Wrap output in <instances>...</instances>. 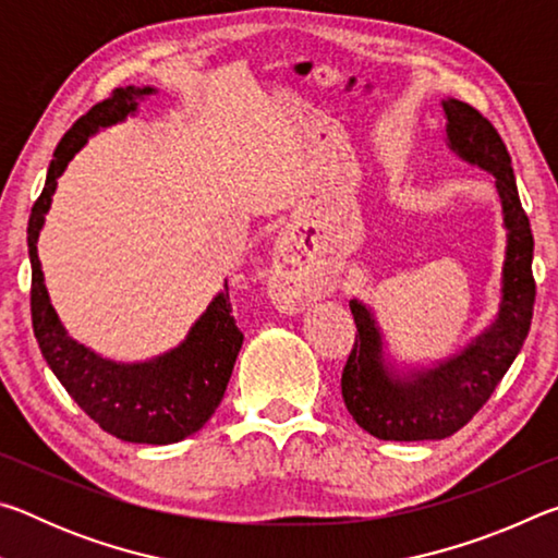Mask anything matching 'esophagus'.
Wrapping results in <instances>:
<instances>
[{
    "mask_svg": "<svg viewBox=\"0 0 558 558\" xmlns=\"http://www.w3.org/2000/svg\"><path fill=\"white\" fill-rule=\"evenodd\" d=\"M280 282H282V292L280 298L286 305H298V302L302 300V286H300V278H298V270H286L280 276Z\"/></svg>",
    "mask_w": 558,
    "mask_h": 558,
    "instance_id": "esophagus-1",
    "label": "esophagus"
}]
</instances>
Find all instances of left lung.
I'll use <instances>...</instances> for the list:
<instances>
[{
	"label": "left lung",
	"instance_id": "8db88e82",
	"mask_svg": "<svg viewBox=\"0 0 558 558\" xmlns=\"http://www.w3.org/2000/svg\"><path fill=\"white\" fill-rule=\"evenodd\" d=\"M442 108L450 147L495 174L509 231L502 302L493 327L465 352L411 379H396L384 369L381 337L372 313L362 302H349L356 337L342 372V399L359 426L379 440H440L458 433L495 393L532 327L534 235L519 202L512 159L483 112L460 100H446Z\"/></svg>",
	"mask_w": 558,
	"mask_h": 558
}]
</instances>
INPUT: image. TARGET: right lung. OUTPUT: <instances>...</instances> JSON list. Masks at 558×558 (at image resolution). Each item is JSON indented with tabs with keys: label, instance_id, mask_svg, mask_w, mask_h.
<instances>
[{
	"label": "right lung",
	"instance_id": "obj_1",
	"mask_svg": "<svg viewBox=\"0 0 558 558\" xmlns=\"http://www.w3.org/2000/svg\"><path fill=\"white\" fill-rule=\"evenodd\" d=\"M147 93L153 88H116L73 122L56 147L44 192L32 206L26 243L32 258V327L56 379L110 436L128 442L169 446L192 436L211 418L231 379L243 332L231 315L229 286L214 298L199 323L172 352L145 364H116L65 335L49 302L36 253L56 179L63 174L65 165L86 145L88 135L125 118L137 108V98Z\"/></svg>",
	"mask_w": 558,
	"mask_h": 558
}]
</instances>
